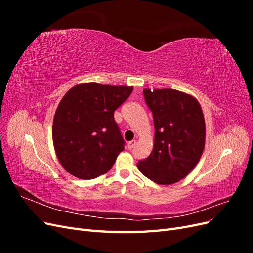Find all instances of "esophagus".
<instances>
[{
  "instance_id": "esophagus-1",
  "label": "esophagus",
  "mask_w": 253,
  "mask_h": 253,
  "mask_svg": "<svg viewBox=\"0 0 253 253\" xmlns=\"http://www.w3.org/2000/svg\"><path fill=\"white\" fill-rule=\"evenodd\" d=\"M135 144H136V140H131V141L127 142L126 147H127L128 150H131V149H133L135 147Z\"/></svg>"
}]
</instances>
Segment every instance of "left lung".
Instances as JSON below:
<instances>
[{"label":"left lung","mask_w":253,"mask_h":253,"mask_svg":"<svg viewBox=\"0 0 253 253\" xmlns=\"http://www.w3.org/2000/svg\"><path fill=\"white\" fill-rule=\"evenodd\" d=\"M143 95L153 113L155 135L152 153L137 168L158 185H172L185 178L203 155L202 106L192 95L172 88H144Z\"/></svg>","instance_id":"obj_1"}]
</instances>
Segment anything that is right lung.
I'll return each instance as SVG.
<instances>
[{
	"mask_svg": "<svg viewBox=\"0 0 253 253\" xmlns=\"http://www.w3.org/2000/svg\"><path fill=\"white\" fill-rule=\"evenodd\" d=\"M133 86L80 83L61 99L52 122V142L65 171L80 179L105 174L125 150L114 112Z\"/></svg>",
	"mask_w": 253,
	"mask_h": 253,
	"instance_id": "right-lung-1",
	"label": "right lung"
}]
</instances>
